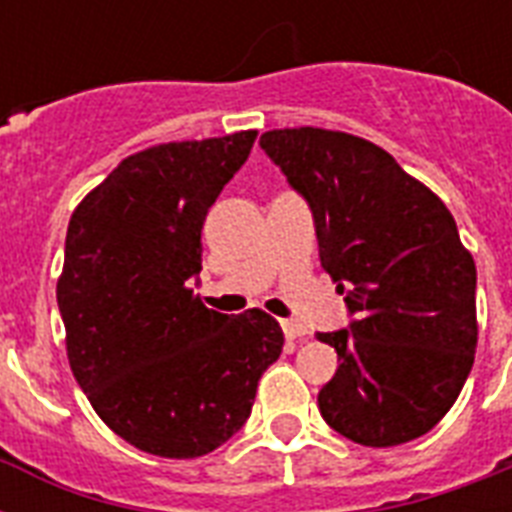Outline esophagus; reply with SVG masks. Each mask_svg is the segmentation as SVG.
<instances>
[{"mask_svg":"<svg viewBox=\"0 0 512 512\" xmlns=\"http://www.w3.org/2000/svg\"><path fill=\"white\" fill-rule=\"evenodd\" d=\"M281 329H284V335H287V340H297V337L308 335V329H305L303 324H297V321H292V319L281 321Z\"/></svg>","mask_w":512,"mask_h":512,"instance_id":"34e87169","label":"esophagus"}]
</instances>
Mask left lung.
Segmentation results:
<instances>
[{"label":"left lung","instance_id":"left-lung-1","mask_svg":"<svg viewBox=\"0 0 512 512\" xmlns=\"http://www.w3.org/2000/svg\"><path fill=\"white\" fill-rule=\"evenodd\" d=\"M260 146L308 201L321 265L356 316L319 332L340 358L321 417L361 446L425 436L460 396L478 342L476 263L452 212L348 132L271 130Z\"/></svg>","mask_w":512,"mask_h":512}]
</instances>
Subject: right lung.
<instances>
[{
	"label": "right lung",
	"instance_id": "add662e5",
	"mask_svg": "<svg viewBox=\"0 0 512 512\" xmlns=\"http://www.w3.org/2000/svg\"><path fill=\"white\" fill-rule=\"evenodd\" d=\"M257 132L127 156L74 209L58 279L68 364L98 417L140 452L191 460L241 430L284 332L260 308L209 311L188 281L201 228Z\"/></svg>",
	"mask_w": 512,
	"mask_h": 512
}]
</instances>
